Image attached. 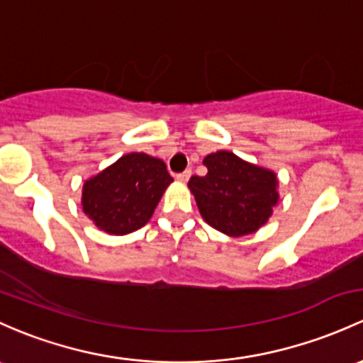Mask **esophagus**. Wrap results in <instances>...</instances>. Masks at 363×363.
Returning a JSON list of instances; mask_svg holds the SVG:
<instances>
[{"mask_svg":"<svg viewBox=\"0 0 363 363\" xmlns=\"http://www.w3.org/2000/svg\"><path fill=\"white\" fill-rule=\"evenodd\" d=\"M189 177H191V170H184L182 174H177V181L179 182H188Z\"/></svg>","mask_w":363,"mask_h":363,"instance_id":"esophagus-1","label":"esophagus"}]
</instances>
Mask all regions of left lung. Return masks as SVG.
<instances>
[{"instance_id":"1","label":"left lung","mask_w":363,"mask_h":363,"mask_svg":"<svg viewBox=\"0 0 363 363\" xmlns=\"http://www.w3.org/2000/svg\"><path fill=\"white\" fill-rule=\"evenodd\" d=\"M203 165L207 175H193L188 188L205 223L233 238L252 235L268 223L280 198L273 170L224 150L205 156Z\"/></svg>"}]
</instances>
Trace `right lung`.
Listing matches in <instances>:
<instances>
[{"mask_svg": "<svg viewBox=\"0 0 363 363\" xmlns=\"http://www.w3.org/2000/svg\"><path fill=\"white\" fill-rule=\"evenodd\" d=\"M174 179L160 158L128 152L83 184L82 207L108 235H128L150 223Z\"/></svg>", "mask_w": 363, "mask_h": 363, "instance_id": "1", "label": "right lung"}]
</instances>
